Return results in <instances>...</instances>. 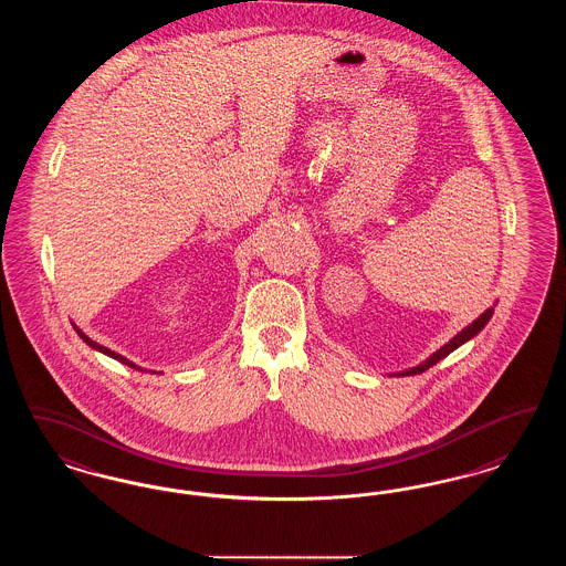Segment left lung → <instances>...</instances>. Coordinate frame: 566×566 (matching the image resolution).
<instances>
[{
    "label": "left lung",
    "instance_id": "1",
    "mask_svg": "<svg viewBox=\"0 0 566 566\" xmlns=\"http://www.w3.org/2000/svg\"><path fill=\"white\" fill-rule=\"evenodd\" d=\"M493 312H495V310H493V307H489L484 314H480V316L475 317L472 324H468L461 333H457L449 343H444L440 349H436L428 360H423V363L417 364V366H412V368H408V370H402V373H394V375H389V377H412V375H421V373H426V370L431 368L433 364H438L442 358H447V356H449L451 352H454L457 347H461L463 343L474 339L475 335H478V333L489 324V319L493 317Z\"/></svg>",
    "mask_w": 566,
    "mask_h": 566
}]
</instances>
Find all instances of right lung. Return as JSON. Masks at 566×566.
Masks as SVG:
<instances>
[{
	"instance_id": "obj_1",
	"label": "right lung",
	"mask_w": 566,
	"mask_h": 566,
	"mask_svg": "<svg viewBox=\"0 0 566 566\" xmlns=\"http://www.w3.org/2000/svg\"><path fill=\"white\" fill-rule=\"evenodd\" d=\"M71 324H73V322H71ZM73 328H75V333H77V335H80V337H82V340H84V343H86V345H91L92 349H96V352H101V354H105V356H109V358H114V360H117V363L126 364V366H130V368H135V370H140V373H143V370H145V368H143V366H138V364L130 363V360H128V358H124V356H122V354H115V352H112V349H109V347H105V345H101V343H96V340H92L91 337H88V335H86V333H84V331H82V328H77V326H75V324H73ZM154 373H156V370H154Z\"/></svg>"
}]
</instances>
